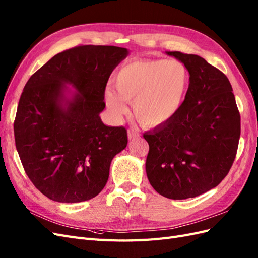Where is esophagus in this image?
<instances>
[{
  "label": "esophagus",
  "instance_id": "obj_1",
  "mask_svg": "<svg viewBox=\"0 0 258 258\" xmlns=\"http://www.w3.org/2000/svg\"><path fill=\"white\" fill-rule=\"evenodd\" d=\"M140 136V134H139V131L137 130V129H135V128H132V129H129L128 130V138L131 140V139H135V138H138Z\"/></svg>",
  "mask_w": 258,
  "mask_h": 258
}]
</instances>
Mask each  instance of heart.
<instances>
[{"instance_id": "obj_1", "label": "heart", "mask_w": 258, "mask_h": 258, "mask_svg": "<svg viewBox=\"0 0 258 258\" xmlns=\"http://www.w3.org/2000/svg\"><path fill=\"white\" fill-rule=\"evenodd\" d=\"M190 84L189 71L177 60H139L123 66L114 79L115 90L104 93L108 111L116 119L128 114L127 102L139 121L156 127L181 111Z\"/></svg>"}]
</instances>
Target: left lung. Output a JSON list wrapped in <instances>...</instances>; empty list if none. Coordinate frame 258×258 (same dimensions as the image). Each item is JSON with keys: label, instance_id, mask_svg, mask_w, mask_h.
Wrapping results in <instances>:
<instances>
[{"label": "left lung", "instance_id": "8db88e82", "mask_svg": "<svg viewBox=\"0 0 258 258\" xmlns=\"http://www.w3.org/2000/svg\"><path fill=\"white\" fill-rule=\"evenodd\" d=\"M186 66L190 84L170 121L145 132L150 145L146 174L161 196L182 200L214 188L236 158L241 124L231 85L197 54L167 51Z\"/></svg>", "mask_w": 258, "mask_h": 258}]
</instances>
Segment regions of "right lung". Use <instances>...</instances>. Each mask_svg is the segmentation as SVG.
I'll use <instances>...</instances> for the list:
<instances>
[{"label":"right lung","mask_w":258,"mask_h":258,"mask_svg":"<svg viewBox=\"0 0 258 258\" xmlns=\"http://www.w3.org/2000/svg\"><path fill=\"white\" fill-rule=\"evenodd\" d=\"M127 54L116 46H76L53 56L23 88L15 142L27 175L49 199L81 202L104 188L128 137L126 128L106 126L99 114L108 77ZM66 83L78 90L71 98Z\"/></svg>","instance_id":"1"}]
</instances>
